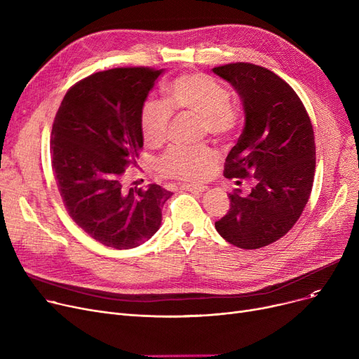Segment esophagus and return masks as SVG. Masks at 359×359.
<instances>
[{
	"label": "esophagus",
	"instance_id": "esophagus-1",
	"mask_svg": "<svg viewBox=\"0 0 359 359\" xmlns=\"http://www.w3.org/2000/svg\"><path fill=\"white\" fill-rule=\"evenodd\" d=\"M182 189L183 191H187V192H192V194H202V192H205V189L206 187H203V186H195V184H183L182 186Z\"/></svg>",
	"mask_w": 359,
	"mask_h": 359
}]
</instances>
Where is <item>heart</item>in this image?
I'll use <instances>...</instances> for the list:
<instances>
[{"label":"heart","mask_w":359,"mask_h":359,"mask_svg":"<svg viewBox=\"0 0 359 359\" xmlns=\"http://www.w3.org/2000/svg\"><path fill=\"white\" fill-rule=\"evenodd\" d=\"M165 102L149 99L140 110V129L148 147H160L167 137L172 110L192 111L201 118L202 132L214 138H227L237 123V111L230 94L217 80L202 72L182 74L165 88ZM217 160L206 145L196 148L172 147L157 160V170L172 179L201 182Z\"/></svg>","instance_id":"1"}]
</instances>
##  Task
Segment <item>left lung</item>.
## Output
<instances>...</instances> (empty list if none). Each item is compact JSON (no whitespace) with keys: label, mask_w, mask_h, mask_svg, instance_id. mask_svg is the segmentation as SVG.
I'll return each mask as SVG.
<instances>
[{"label":"left lung","mask_w":359,"mask_h":359,"mask_svg":"<svg viewBox=\"0 0 359 359\" xmlns=\"http://www.w3.org/2000/svg\"><path fill=\"white\" fill-rule=\"evenodd\" d=\"M212 71L233 86L244 110V128L225 158L224 176L255 179L249 195L236 189L229 196L230 210L215 229L240 249H259L285 236L310 198L316 168L311 121L297 93L275 72L248 62Z\"/></svg>","instance_id":"1"}]
</instances>
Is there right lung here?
<instances>
[{
  "label": "right lung",
  "instance_id": "obj_1",
  "mask_svg": "<svg viewBox=\"0 0 359 359\" xmlns=\"http://www.w3.org/2000/svg\"><path fill=\"white\" fill-rule=\"evenodd\" d=\"M164 69L144 67L96 72L71 87L50 135L52 168L65 208L104 246H141L161 225L172 192L158 184L125 191V167L137 164L144 140L140 110Z\"/></svg>",
  "mask_w": 359,
  "mask_h": 359
}]
</instances>
